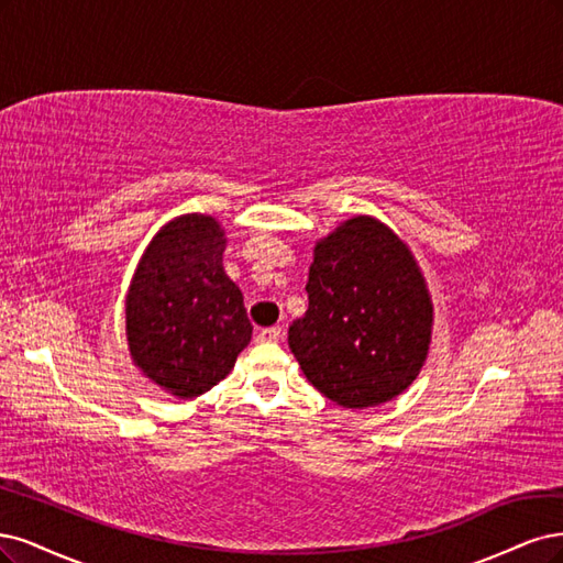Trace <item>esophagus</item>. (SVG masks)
I'll return each mask as SVG.
<instances>
[{
    "label": "esophagus",
    "mask_w": 563,
    "mask_h": 563,
    "mask_svg": "<svg viewBox=\"0 0 563 563\" xmlns=\"http://www.w3.org/2000/svg\"><path fill=\"white\" fill-rule=\"evenodd\" d=\"M280 336H283V328H264V330H260L257 332V341H262V343H276V341H280Z\"/></svg>",
    "instance_id": "esophagus-1"
}]
</instances>
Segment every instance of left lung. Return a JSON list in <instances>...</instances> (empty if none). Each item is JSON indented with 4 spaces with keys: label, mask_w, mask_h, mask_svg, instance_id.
Listing matches in <instances>:
<instances>
[{
    "label": "left lung",
    "mask_w": 563,
    "mask_h": 563,
    "mask_svg": "<svg viewBox=\"0 0 563 563\" xmlns=\"http://www.w3.org/2000/svg\"><path fill=\"white\" fill-rule=\"evenodd\" d=\"M308 311L287 343L306 378L332 402L365 409L419 376L432 306L409 247L372 217H355L316 245Z\"/></svg>",
    "instance_id": "8db88e82"
}]
</instances>
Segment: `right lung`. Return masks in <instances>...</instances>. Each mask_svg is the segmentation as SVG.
<instances>
[{"label": "right lung", "mask_w": 563, "mask_h": 563, "mask_svg": "<svg viewBox=\"0 0 563 563\" xmlns=\"http://www.w3.org/2000/svg\"><path fill=\"white\" fill-rule=\"evenodd\" d=\"M224 245L212 217H177L154 235L125 299L135 365L177 397L220 384L252 336L241 289L224 274Z\"/></svg>", "instance_id": "right-lung-1"}]
</instances>
